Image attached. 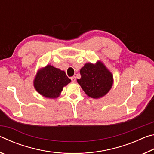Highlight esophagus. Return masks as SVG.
Wrapping results in <instances>:
<instances>
[{
  "label": "esophagus",
  "instance_id": "34e87169",
  "mask_svg": "<svg viewBox=\"0 0 154 154\" xmlns=\"http://www.w3.org/2000/svg\"><path fill=\"white\" fill-rule=\"evenodd\" d=\"M71 80L72 81V82H76V77H75V76L71 77Z\"/></svg>",
  "mask_w": 154,
  "mask_h": 154
}]
</instances>
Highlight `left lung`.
Listing matches in <instances>:
<instances>
[{"instance_id":"8db88e82","label":"left lung","mask_w":154,"mask_h":154,"mask_svg":"<svg viewBox=\"0 0 154 154\" xmlns=\"http://www.w3.org/2000/svg\"><path fill=\"white\" fill-rule=\"evenodd\" d=\"M82 75L77 82L86 94L98 98L106 94L113 85V76L103 63H87L80 71Z\"/></svg>"}]
</instances>
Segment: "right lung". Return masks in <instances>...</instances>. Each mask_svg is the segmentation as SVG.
Here are the masks:
<instances>
[{
    "instance_id": "obj_1",
    "label": "right lung",
    "mask_w": 154,
    "mask_h": 154,
    "mask_svg": "<svg viewBox=\"0 0 154 154\" xmlns=\"http://www.w3.org/2000/svg\"><path fill=\"white\" fill-rule=\"evenodd\" d=\"M71 81L64 71L48 65L38 72L34 85L37 92L47 98L58 97L63 87Z\"/></svg>"
}]
</instances>
